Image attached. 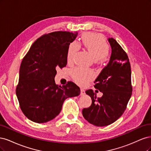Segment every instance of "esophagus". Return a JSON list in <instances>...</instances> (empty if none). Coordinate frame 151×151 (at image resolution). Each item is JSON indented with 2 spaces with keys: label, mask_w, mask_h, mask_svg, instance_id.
<instances>
[{
  "label": "esophagus",
  "mask_w": 151,
  "mask_h": 151,
  "mask_svg": "<svg viewBox=\"0 0 151 151\" xmlns=\"http://www.w3.org/2000/svg\"><path fill=\"white\" fill-rule=\"evenodd\" d=\"M81 95H83L85 93V91L83 90V89H82V88H81Z\"/></svg>",
  "instance_id": "34e87169"
}]
</instances>
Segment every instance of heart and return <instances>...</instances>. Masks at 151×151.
Returning <instances> with one entry per match:
<instances>
[{
  "label": "heart",
  "instance_id": "obj_1",
  "mask_svg": "<svg viewBox=\"0 0 151 151\" xmlns=\"http://www.w3.org/2000/svg\"><path fill=\"white\" fill-rule=\"evenodd\" d=\"M82 43L96 63H101L104 58L108 55L109 46L104 38L99 34L86 33L82 37ZM79 45L76 42L70 44L67 51V60L71 62L73 60L76 52L79 50ZM71 75L78 83L84 85L90 80L93 78L95 74L93 71L83 68L78 67L71 71Z\"/></svg>",
  "mask_w": 151,
  "mask_h": 151
}]
</instances>
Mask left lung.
Returning <instances> with one entry per match:
<instances>
[{"instance_id": "left-lung-1", "label": "left lung", "mask_w": 151, "mask_h": 151, "mask_svg": "<svg viewBox=\"0 0 151 151\" xmlns=\"http://www.w3.org/2000/svg\"><path fill=\"white\" fill-rule=\"evenodd\" d=\"M108 41L111 48L110 61L94 83L95 88L103 93L97 98L92 90L85 93L91 99L90 107L83 109L82 114L91 124L103 127L119 119L127 107L132 95L131 68L127 53L114 38Z\"/></svg>"}]
</instances>
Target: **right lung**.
<instances>
[{
  "mask_svg": "<svg viewBox=\"0 0 151 151\" xmlns=\"http://www.w3.org/2000/svg\"><path fill=\"white\" fill-rule=\"evenodd\" d=\"M78 35L57 31L38 38L24 57L19 70L16 95L20 108L27 119L36 123H45L60 113L64 101L80 94L75 83H55L56 69L67 64L70 44Z\"/></svg>",
  "mask_w": 151,
  "mask_h": 151,
  "instance_id": "1",
  "label": "right lung"
}]
</instances>
